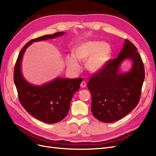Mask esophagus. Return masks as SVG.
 Wrapping results in <instances>:
<instances>
[{
	"label": "esophagus",
	"instance_id": "34e87169",
	"mask_svg": "<svg viewBox=\"0 0 156 156\" xmlns=\"http://www.w3.org/2000/svg\"><path fill=\"white\" fill-rule=\"evenodd\" d=\"M80 85H81V88H84V87H86V86H87V83H86L85 81H83L81 83V84H80Z\"/></svg>",
	"mask_w": 156,
	"mask_h": 156
}]
</instances>
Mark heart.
<instances>
[{
	"label": "heart",
	"instance_id": "obj_1",
	"mask_svg": "<svg viewBox=\"0 0 156 156\" xmlns=\"http://www.w3.org/2000/svg\"><path fill=\"white\" fill-rule=\"evenodd\" d=\"M112 53L110 44L105 41L89 40L75 46L73 55L66 56V62L73 69H79L77 60L85 61L87 68L92 73H98L105 67Z\"/></svg>",
	"mask_w": 156,
	"mask_h": 156
}]
</instances>
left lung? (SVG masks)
Here are the masks:
<instances>
[{"label":"left lung","mask_w":156,"mask_h":156,"mask_svg":"<svg viewBox=\"0 0 156 156\" xmlns=\"http://www.w3.org/2000/svg\"><path fill=\"white\" fill-rule=\"evenodd\" d=\"M126 59L133 62L129 72L119 68ZM144 67L137 49L126 39L117 58L109 60L100 72L90 77L88 88L92 95L91 111L101 122L111 123L122 119L137 105L144 80Z\"/></svg>","instance_id":"obj_1"}]
</instances>
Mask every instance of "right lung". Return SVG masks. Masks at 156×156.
I'll list each match as a JSON object with an SVG mask.
<instances>
[{"instance_id": "add662e5", "label": "right lung", "mask_w": 156, "mask_h": 156, "mask_svg": "<svg viewBox=\"0 0 156 156\" xmlns=\"http://www.w3.org/2000/svg\"><path fill=\"white\" fill-rule=\"evenodd\" d=\"M64 33L56 32L31 40L21 50L14 68L13 80L22 106L36 119L48 124L56 123L66 116L73 94L80 88L81 78L58 77L43 85H33L23 76L21 61L26 49L34 41L55 38Z\"/></svg>"}]
</instances>
